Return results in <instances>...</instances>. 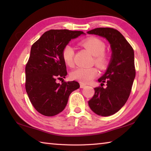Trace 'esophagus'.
Masks as SVG:
<instances>
[{
  "instance_id": "obj_1",
  "label": "esophagus",
  "mask_w": 151,
  "mask_h": 151,
  "mask_svg": "<svg viewBox=\"0 0 151 151\" xmlns=\"http://www.w3.org/2000/svg\"><path fill=\"white\" fill-rule=\"evenodd\" d=\"M80 86H81V88H85V86H86V85H85V84L81 83V85H80Z\"/></svg>"
}]
</instances>
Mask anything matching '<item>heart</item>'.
<instances>
[{
  "label": "heart",
  "instance_id": "obj_1",
  "mask_svg": "<svg viewBox=\"0 0 151 151\" xmlns=\"http://www.w3.org/2000/svg\"><path fill=\"white\" fill-rule=\"evenodd\" d=\"M81 45L85 48L91 55L94 56V63L99 68L104 69L109 63V58L104 53L106 45L101 39L96 37H88L81 42ZM75 51L70 45H66L63 48L61 56L66 66L73 67L74 66L73 58ZM99 75V70L97 68H77L70 73V76L73 80L77 81L79 83L86 84L91 82L94 78Z\"/></svg>",
  "mask_w": 151,
  "mask_h": 151
}]
</instances>
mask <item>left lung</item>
<instances>
[{
	"instance_id": "8db88e82",
	"label": "left lung",
	"mask_w": 151,
	"mask_h": 151,
	"mask_svg": "<svg viewBox=\"0 0 151 151\" xmlns=\"http://www.w3.org/2000/svg\"><path fill=\"white\" fill-rule=\"evenodd\" d=\"M88 34L104 37L109 42L112 57L105 73L98 79L101 86L94 88L88 105L94 113L108 116L118 112L126 103L136 75L134 50L121 32L112 28H96ZM106 83L107 87L102 86Z\"/></svg>"
}]
</instances>
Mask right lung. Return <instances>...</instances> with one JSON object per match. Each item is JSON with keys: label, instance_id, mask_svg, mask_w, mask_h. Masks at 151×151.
Here are the masks:
<instances>
[{"label": "right lung", "instance_id": "right-lung-1", "mask_svg": "<svg viewBox=\"0 0 151 151\" xmlns=\"http://www.w3.org/2000/svg\"><path fill=\"white\" fill-rule=\"evenodd\" d=\"M83 31L50 30L32 45L25 67V88L30 103L42 115L52 116L65 109L68 97L79 87L76 81L57 83L67 75L62 58L63 48Z\"/></svg>", "mask_w": 151, "mask_h": 151}]
</instances>
